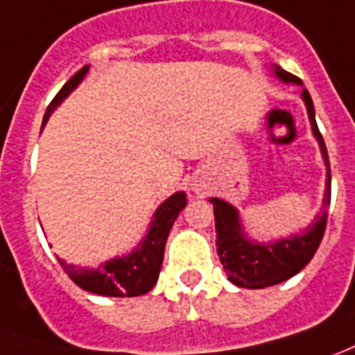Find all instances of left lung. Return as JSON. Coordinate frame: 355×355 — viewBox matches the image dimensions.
Instances as JSON below:
<instances>
[{
    "label": "left lung",
    "instance_id": "1",
    "mask_svg": "<svg viewBox=\"0 0 355 355\" xmlns=\"http://www.w3.org/2000/svg\"><path fill=\"white\" fill-rule=\"evenodd\" d=\"M275 74L284 83L302 84L298 76L282 71L281 67H275ZM302 98L306 101L313 135L327 163L323 211L317 217L315 223L304 234L279 240L275 244H254L242 234L236 209L219 198H211L215 230H217V254L227 271L229 281L242 288H265V286L288 281L290 277H294L311 261V257L315 255L317 248L323 240L324 229H327V215H329L327 209L331 205V165H329V153H327L323 136L317 128L315 109H313L309 92H302Z\"/></svg>",
    "mask_w": 355,
    "mask_h": 355
}]
</instances>
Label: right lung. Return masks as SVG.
<instances>
[{"label":"right lung","instance_id":"right-lung-1","mask_svg":"<svg viewBox=\"0 0 355 355\" xmlns=\"http://www.w3.org/2000/svg\"><path fill=\"white\" fill-rule=\"evenodd\" d=\"M86 73H88V67H83L73 78H69V83L61 90L57 92V96L46 109L42 126L48 123L51 111L78 86ZM184 192H177L175 196H171L169 200L161 203L159 209L153 215L148 236L144 238L142 244L126 257L105 261L96 269L74 267L63 259H59V263L73 279V282H76L80 288L88 290V292L100 294V296H115V298L142 296L146 292H150L157 282L161 263H163V254H165V242H167L173 223L178 217V213L184 209Z\"/></svg>","mask_w":355,"mask_h":355}]
</instances>
